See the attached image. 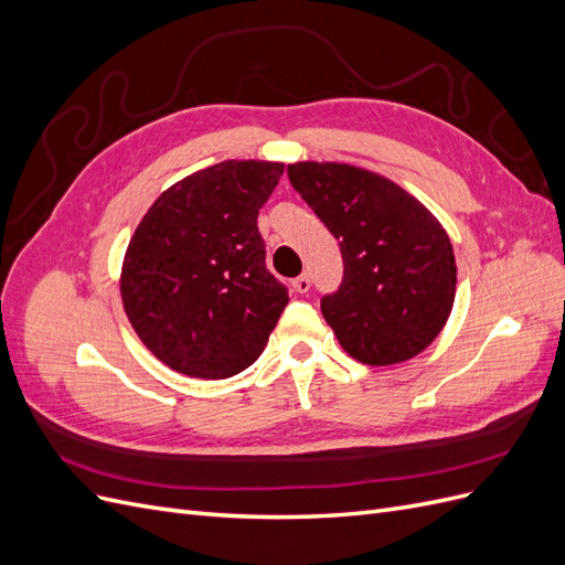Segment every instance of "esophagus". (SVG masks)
Returning <instances> with one entry per match:
<instances>
[{
	"instance_id": "34e87169",
	"label": "esophagus",
	"mask_w": 565,
	"mask_h": 565,
	"mask_svg": "<svg viewBox=\"0 0 565 565\" xmlns=\"http://www.w3.org/2000/svg\"><path fill=\"white\" fill-rule=\"evenodd\" d=\"M295 289H297V292L299 295H306V292H309V289H311V278H309V273H301V276L299 278H295Z\"/></svg>"
}]
</instances>
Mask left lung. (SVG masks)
Here are the masks:
<instances>
[{"label":"left lung","mask_w":565,"mask_h":565,"mask_svg":"<svg viewBox=\"0 0 565 565\" xmlns=\"http://www.w3.org/2000/svg\"><path fill=\"white\" fill-rule=\"evenodd\" d=\"M287 177L339 241L344 278L320 299V311L341 349L365 365L422 353L455 301L446 228L401 185L361 167L297 162Z\"/></svg>","instance_id":"8db88e82"}]
</instances>
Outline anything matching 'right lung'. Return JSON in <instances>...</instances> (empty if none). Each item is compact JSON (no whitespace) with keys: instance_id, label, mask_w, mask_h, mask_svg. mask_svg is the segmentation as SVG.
Wrapping results in <instances>:
<instances>
[{"instance_id":"add662e5","label":"right lung","mask_w":565,"mask_h":565,"mask_svg":"<svg viewBox=\"0 0 565 565\" xmlns=\"http://www.w3.org/2000/svg\"><path fill=\"white\" fill-rule=\"evenodd\" d=\"M282 172L280 162H218L141 218L119 287L136 334L164 365L226 380L262 355L289 297L266 268L256 216Z\"/></svg>"}]
</instances>
